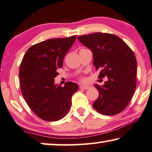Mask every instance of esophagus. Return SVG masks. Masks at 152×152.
I'll list each match as a JSON object with an SVG mask.
<instances>
[{"label": "esophagus", "instance_id": "34e87169", "mask_svg": "<svg viewBox=\"0 0 152 152\" xmlns=\"http://www.w3.org/2000/svg\"><path fill=\"white\" fill-rule=\"evenodd\" d=\"M80 89H82V90H88V89L90 88V86H84V85H81V86H80Z\"/></svg>", "mask_w": 152, "mask_h": 152}]
</instances>
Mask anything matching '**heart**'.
Here are the masks:
<instances>
[{"instance_id": "obj_1", "label": "heart", "mask_w": 152, "mask_h": 152, "mask_svg": "<svg viewBox=\"0 0 152 152\" xmlns=\"http://www.w3.org/2000/svg\"><path fill=\"white\" fill-rule=\"evenodd\" d=\"M81 80H85V78H81Z\"/></svg>"}]
</instances>
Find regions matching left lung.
I'll return each instance as SVG.
<instances>
[{
	"label": "left lung",
	"instance_id": "8db88e82",
	"mask_svg": "<svg viewBox=\"0 0 152 152\" xmlns=\"http://www.w3.org/2000/svg\"><path fill=\"white\" fill-rule=\"evenodd\" d=\"M77 38L92 50L93 64L96 70L102 69L99 78H108L104 86L94 85L99 97L93 108L105 115L121 113L130 102L136 88L137 62L134 53L113 34L95 32Z\"/></svg>",
	"mask_w": 152,
	"mask_h": 152
}]
</instances>
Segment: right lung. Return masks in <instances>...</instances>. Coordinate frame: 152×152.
Returning a JSON list of instances; mask_svg holds the SVG:
<instances>
[{
    "instance_id": "right-lung-1",
    "label": "right lung",
    "mask_w": 152,
    "mask_h": 152,
    "mask_svg": "<svg viewBox=\"0 0 152 152\" xmlns=\"http://www.w3.org/2000/svg\"><path fill=\"white\" fill-rule=\"evenodd\" d=\"M76 39L74 35L45 40L30 46L23 56L19 69L21 93L28 106L42 120H60L71 108L78 85L67 82L62 87L55 85L54 78Z\"/></svg>"
}]
</instances>
